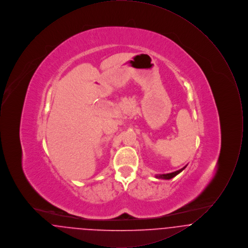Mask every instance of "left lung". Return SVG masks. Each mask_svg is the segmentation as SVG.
<instances>
[{
    "mask_svg": "<svg viewBox=\"0 0 248 248\" xmlns=\"http://www.w3.org/2000/svg\"><path fill=\"white\" fill-rule=\"evenodd\" d=\"M187 165H185L184 167H182L181 169H179V170H177V171H175V172L168 173V174H160V175H156L155 177H156V178H159V179H160V178H161V179H171V178L176 177V176L178 175L179 173H181V172H182V171L187 167Z\"/></svg>",
    "mask_w": 248,
    "mask_h": 248,
    "instance_id": "8db88e82",
    "label": "left lung"
}]
</instances>
